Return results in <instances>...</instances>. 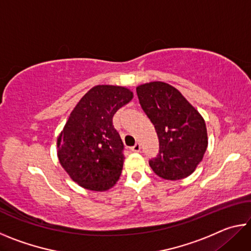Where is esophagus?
Wrapping results in <instances>:
<instances>
[{
    "label": "esophagus",
    "mask_w": 251,
    "mask_h": 251,
    "mask_svg": "<svg viewBox=\"0 0 251 251\" xmlns=\"http://www.w3.org/2000/svg\"><path fill=\"white\" fill-rule=\"evenodd\" d=\"M130 151H134V152H138L139 151H141V144L136 143L133 147H130Z\"/></svg>",
    "instance_id": "34e87169"
}]
</instances>
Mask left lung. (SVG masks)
I'll return each instance as SVG.
<instances>
[{
	"mask_svg": "<svg viewBox=\"0 0 251 251\" xmlns=\"http://www.w3.org/2000/svg\"><path fill=\"white\" fill-rule=\"evenodd\" d=\"M136 92L159 141L158 154L150 159V166L164 179L177 180L189 176L207 150L203 118L169 84L147 83L138 86Z\"/></svg>",
	"mask_w": 251,
	"mask_h": 251,
	"instance_id": "1",
	"label": "left lung"
}]
</instances>
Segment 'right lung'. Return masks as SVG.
I'll use <instances>...</instances> for the list:
<instances>
[{"instance_id":"1","label":"right lung","mask_w":251,"mask_h":251,"mask_svg":"<svg viewBox=\"0 0 251 251\" xmlns=\"http://www.w3.org/2000/svg\"><path fill=\"white\" fill-rule=\"evenodd\" d=\"M133 99L125 87L97 85L85 94L57 138V156L70 177L84 188L104 192L116 184L124 144L113 116Z\"/></svg>"}]
</instances>
